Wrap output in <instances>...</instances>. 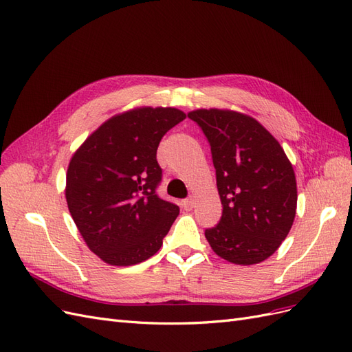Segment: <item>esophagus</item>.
I'll return each instance as SVG.
<instances>
[{
	"label": "esophagus",
	"instance_id": "1",
	"mask_svg": "<svg viewBox=\"0 0 352 352\" xmlns=\"http://www.w3.org/2000/svg\"><path fill=\"white\" fill-rule=\"evenodd\" d=\"M194 204H195V201H194L192 198H188V199H184V201H182V207H184L186 211L192 210V208H194Z\"/></svg>",
	"mask_w": 352,
	"mask_h": 352
}]
</instances>
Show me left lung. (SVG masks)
<instances>
[{"mask_svg": "<svg viewBox=\"0 0 352 352\" xmlns=\"http://www.w3.org/2000/svg\"><path fill=\"white\" fill-rule=\"evenodd\" d=\"M207 136L223 206L206 230L211 250L233 264L269 258L289 233L296 212L294 167L278 140L254 119L233 110L189 111Z\"/></svg>", "mask_w": 352, "mask_h": 352, "instance_id": "obj_1", "label": "left lung"}]
</instances>
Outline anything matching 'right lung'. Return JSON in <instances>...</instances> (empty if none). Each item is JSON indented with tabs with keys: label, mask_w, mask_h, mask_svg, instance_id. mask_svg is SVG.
<instances>
[{
	"label": "right lung",
	"mask_w": 352,
	"mask_h": 352,
	"mask_svg": "<svg viewBox=\"0 0 352 352\" xmlns=\"http://www.w3.org/2000/svg\"><path fill=\"white\" fill-rule=\"evenodd\" d=\"M186 119L175 107H138L116 114L72 155L66 201L88 248L111 265L142 263L162 248L179 207L158 198L157 148Z\"/></svg>",
	"instance_id": "add662e5"
}]
</instances>
